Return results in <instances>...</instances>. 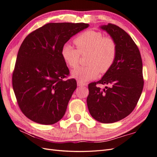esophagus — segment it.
I'll list each match as a JSON object with an SVG mask.
<instances>
[{"mask_svg": "<svg viewBox=\"0 0 157 157\" xmlns=\"http://www.w3.org/2000/svg\"><path fill=\"white\" fill-rule=\"evenodd\" d=\"M77 85H78V86H86V84H85L84 82H82L79 81V80H78V81H77Z\"/></svg>", "mask_w": 157, "mask_h": 157, "instance_id": "1", "label": "esophagus"}]
</instances>
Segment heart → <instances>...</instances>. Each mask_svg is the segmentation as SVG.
Here are the masks:
<instances>
[{"mask_svg":"<svg viewBox=\"0 0 157 157\" xmlns=\"http://www.w3.org/2000/svg\"><path fill=\"white\" fill-rule=\"evenodd\" d=\"M77 49L69 43L61 48V56L69 67L75 69L79 62L80 54L89 53L88 66L73 71L71 75L82 82L96 78L99 71L105 73L111 67L117 55V46L111 38L104 37L102 33L89 30L82 33L75 40Z\"/></svg>","mask_w":157,"mask_h":157,"instance_id":"obj_1","label":"heart"}]
</instances>
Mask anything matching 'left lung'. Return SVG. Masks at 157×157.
Returning a JSON list of instances; mask_svg holds the SVG:
<instances>
[{
	"label": "left lung",
	"mask_w": 157,
	"mask_h": 157,
	"mask_svg": "<svg viewBox=\"0 0 157 157\" xmlns=\"http://www.w3.org/2000/svg\"><path fill=\"white\" fill-rule=\"evenodd\" d=\"M99 27L115 41L117 55L101 79L89 84L87 105L95 120L113 123L129 115L136 106L144 88L143 64L138 48L125 31L111 23ZM97 83L109 87L101 90Z\"/></svg>",
	"instance_id": "left-lung-1"
}]
</instances>
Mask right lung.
Listing matches in <instances>:
<instances>
[{
    "mask_svg": "<svg viewBox=\"0 0 157 157\" xmlns=\"http://www.w3.org/2000/svg\"><path fill=\"white\" fill-rule=\"evenodd\" d=\"M88 23H49L31 33L19 49L12 86L21 111L33 122L54 124L64 116L77 88L61 56L63 45Z\"/></svg>",
    "mask_w": 157,
    "mask_h": 157,
    "instance_id": "obj_1",
    "label": "right lung"
}]
</instances>
